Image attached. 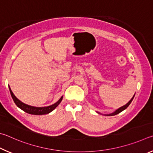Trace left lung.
Returning a JSON list of instances; mask_svg holds the SVG:
<instances>
[{
	"label": "left lung",
	"instance_id": "obj_1",
	"mask_svg": "<svg viewBox=\"0 0 153 153\" xmlns=\"http://www.w3.org/2000/svg\"><path fill=\"white\" fill-rule=\"evenodd\" d=\"M134 95H135V94L134 95L132 98L131 99V100H130L129 101H128V102L126 104V105H123L122 107H121V108H118L117 109H116V111H114V112H112V113H111V114H103V115H104V116H115V115L118 114L119 113H120V112H122V111H124V109H126V108H128V107L129 106V105L131 103V102H132V101L134 97ZM97 113L100 114H101V113H100V112H98V111H97Z\"/></svg>",
	"mask_w": 153,
	"mask_h": 153
}]
</instances>
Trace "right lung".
I'll return each mask as SVG.
<instances>
[{"label":"right lung","mask_w":153,"mask_h":153,"mask_svg":"<svg viewBox=\"0 0 153 153\" xmlns=\"http://www.w3.org/2000/svg\"><path fill=\"white\" fill-rule=\"evenodd\" d=\"M9 91H10V95H11L13 100L14 101L15 103L17 105L18 108H19L21 109H22L23 111L26 112V113L32 114V115H44V114H48L50 113L51 111H52L53 109H54L60 103L63 98L62 96L60 100H59L57 102L53 103V105H51L50 106H47V107H41V108H38V107H34V106L27 105V104L23 103L22 101H21L19 99L16 97V96L14 94H13V93L12 92V91L10 89L9 86Z\"/></svg>","instance_id":"1"}]
</instances>
